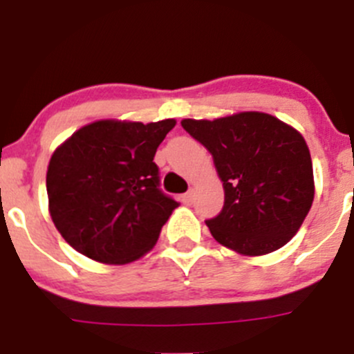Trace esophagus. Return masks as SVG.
Wrapping results in <instances>:
<instances>
[{"mask_svg":"<svg viewBox=\"0 0 354 354\" xmlns=\"http://www.w3.org/2000/svg\"><path fill=\"white\" fill-rule=\"evenodd\" d=\"M194 197H195V192H194V190L187 192V194L183 195V203H187V205H190V203L194 202Z\"/></svg>","mask_w":354,"mask_h":354,"instance_id":"1","label":"esophagus"}]
</instances>
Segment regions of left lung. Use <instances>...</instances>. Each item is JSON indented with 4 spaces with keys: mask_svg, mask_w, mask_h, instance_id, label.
I'll use <instances>...</instances> for the list:
<instances>
[{
    "mask_svg": "<svg viewBox=\"0 0 354 354\" xmlns=\"http://www.w3.org/2000/svg\"><path fill=\"white\" fill-rule=\"evenodd\" d=\"M214 157L224 207L207 221L217 243L240 255L276 252L298 233L315 195L308 145L296 128L260 111L187 120Z\"/></svg>",
    "mask_w": 354,
    "mask_h": 354,
    "instance_id": "obj_1",
    "label": "left lung"
}]
</instances>
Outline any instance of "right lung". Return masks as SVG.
<instances>
[{"label": "right lung", "mask_w": 354, "mask_h": 354, "mask_svg": "<svg viewBox=\"0 0 354 354\" xmlns=\"http://www.w3.org/2000/svg\"><path fill=\"white\" fill-rule=\"evenodd\" d=\"M176 120H99L56 147L46 173L49 214L65 241L101 263L151 252L180 203L159 190L154 156Z\"/></svg>", "instance_id": "obj_1"}]
</instances>
